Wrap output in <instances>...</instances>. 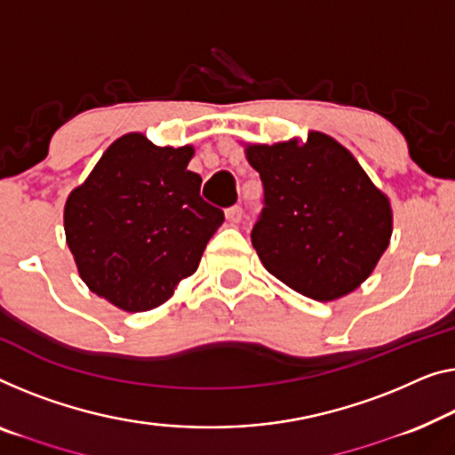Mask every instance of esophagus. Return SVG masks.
I'll list each match as a JSON object with an SVG mask.
<instances>
[{
  "label": "esophagus",
  "mask_w": 455,
  "mask_h": 455,
  "mask_svg": "<svg viewBox=\"0 0 455 455\" xmlns=\"http://www.w3.org/2000/svg\"><path fill=\"white\" fill-rule=\"evenodd\" d=\"M241 216H243V206L241 204H235V206H230V208H227V219H228V222H239L241 220Z\"/></svg>",
  "instance_id": "1"
}]
</instances>
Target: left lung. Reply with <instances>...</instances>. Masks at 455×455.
I'll return each instance as SVG.
<instances>
[{
	"label": "left lung",
	"mask_w": 455,
	"mask_h": 455,
	"mask_svg": "<svg viewBox=\"0 0 455 455\" xmlns=\"http://www.w3.org/2000/svg\"><path fill=\"white\" fill-rule=\"evenodd\" d=\"M263 208L251 243L271 275L315 300L354 292L388 247L392 210L347 148L327 134L253 145Z\"/></svg>",
	"instance_id": "left-lung-1"
}]
</instances>
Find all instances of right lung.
Masks as SVG:
<instances>
[{
	"instance_id": "add662e5",
	"label": "right lung",
	"mask_w": 455,
	"mask_h": 455,
	"mask_svg": "<svg viewBox=\"0 0 455 455\" xmlns=\"http://www.w3.org/2000/svg\"><path fill=\"white\" fill-rule=\"evenodd\" d=\"M192 147L126 134L65 204V235L92 292L128 313L151 310L198 269L225 212L200 196Z\"/></svg>"
}]
</instances>
